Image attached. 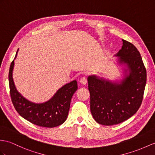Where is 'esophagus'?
I'll use <instances>...</instances> for the list:
<instances>
[{"instance_id":"esophagus-1","label":"esophagus","mask_w":155,"mask_h":155,"mask_svg":"<svg viewBox=\"0 0 155 155\" xmlns=\"http://www.w3.org/2000/svg\"><path fill=\"white\" fill-rule=\"evenodd\" d=\"M80 83L82 84L85 85L87 84V78L85 76H83L80 79Z\"/></svg>"}]
</instances>
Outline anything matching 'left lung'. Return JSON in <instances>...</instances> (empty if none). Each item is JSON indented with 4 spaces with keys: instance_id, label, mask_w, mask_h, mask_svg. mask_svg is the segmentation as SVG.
I'll return each instance as SVG.
<instances>
[{
    "instance_id": "8db88e82",
    "label": "left lung",
    "mask_w": 155,
    "mask_h": 155,
    "mask_svg": "<svg viewBox=\"0 0 155 155\" xmlns=\"http://www.w3.org/2000/svg\"><path fill=\"white\" fill-rule=\"evenodd\" d=\"M122 49L116 55L129 71L120 83L95 75L87 78L90 108L93 118L102 125L112 126L129 119L141 105L147 81V71L137 48L122 39Z\"/></svg>"
}]
</instances>
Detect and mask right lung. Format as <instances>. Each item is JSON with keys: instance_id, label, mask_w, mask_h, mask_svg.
<instances>
[{"instance_id": "right-lung-1", "label": "right lung", "mask_w": 155, "mask_h": 155, "mask_svg": "<svg viewBox=\"0 0 155 155\" xmlns=\"http://www.w3.org/2000/svg\"><path fill=\"white\" fill-rule=\"evenodd\" d=\"M14 65L13 60L8 74L10 93L12 104L18 114L28 121L41 127H54L62 124L68 115L71 97L78 89L77 81L74 80L64 85L45 103H33L22 96L15 87L12 78Z\"/></svg>"}]
</instances>
